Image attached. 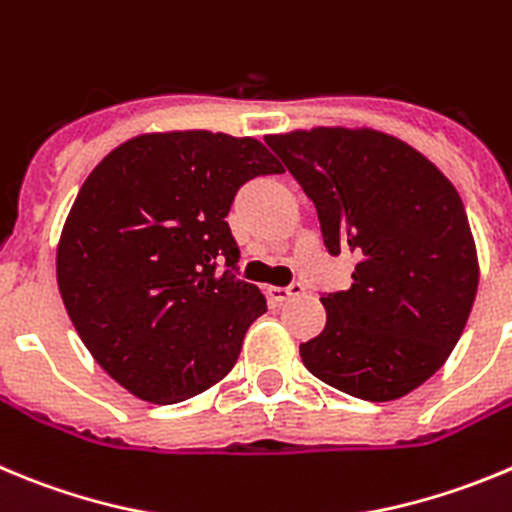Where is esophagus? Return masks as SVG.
<instances>
[{
  "mask_svg": "<svg viewBox=\"0 0 512 512\" xmlns=\"http://www.w3.org/2000/svg\"><path fill=\"white\" fill-rule=\"evenodd\" d=\"M302 292H304L302 284H299V281H294V284H289V287H271L269 297L274 299V302H289V299L299 297Z\"/></svg>",
  "mask_w": 512,
  "mask_h": 512,
  "instance_id": "34e87169",
  "label": "esophagus"
}]
</instances>
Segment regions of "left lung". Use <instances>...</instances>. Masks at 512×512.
<instances>
[{
	"instance_id": "obj_1",
	"label": "left lung",
	"mask_w": 512,
	"mask_h": 512,
	"mask_svg": "<svg viewBox=\"0 0 512 512\" xmlns=\"http://www.w3.org/2000/svg\"><path fill=\"white\" fill-rule=\"evenodd\" d=\"M317 208L330 256L358 259L350 289L322 292L325 330L299 345L327 386L393 401L429 381L462 335L477 294L470 220L452 182L381 131L266 137Z\"/></svg>"
}]
</instances>
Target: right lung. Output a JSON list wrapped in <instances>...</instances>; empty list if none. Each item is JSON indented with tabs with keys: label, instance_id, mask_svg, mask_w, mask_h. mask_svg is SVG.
<instances>
[{
	"label": "right lung",
	"instance_id": "add662e5",
	"mask_svg": "<svg viewBox=\"0 0 512 512\" xmlns=\"http://www.w3.org/2000/svg\"><path fill=\"white\" fill-rule=\"evenodd\" d=\"M281 172L251 137L170 131L121 144L83 182L60 236V297L126 391L177 403L231 373L266 299L238 279L225 215L248 180Z\"/></svg>",
	"mask_w": 512,
	"mask_h": 512
}]
</instances>
